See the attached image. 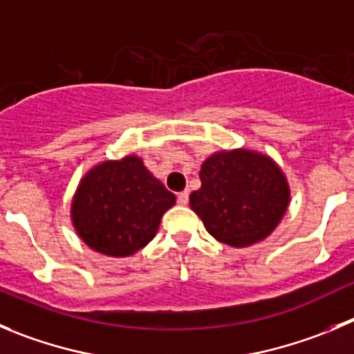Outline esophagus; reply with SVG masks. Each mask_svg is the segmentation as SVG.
<instances>
[{
    "label": "esophagus",
    "instance_id": "1",
    "mask_svg": "<svg viewBox=\"0 0 354 354\" xmlns=\"http://www.w3.org/2000/svg\"><path fill=\"white\" fill-rule=\"evenodd\" d=\"M178 204H180V206H187V204H188V192H187V190H185V192L178 194Z\"/></svg>",
    "mask_w": 354,
    "mask_h": 354
}]
</instances>
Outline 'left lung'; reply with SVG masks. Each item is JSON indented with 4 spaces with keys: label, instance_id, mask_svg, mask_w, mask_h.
<instances>
[{
    "label": "left lung",
    "instance_id": "left-lung-1",
    "mask_svg": "<svg viewBox=\"0 0 354 354\" xmlns=\"http://www.w3.org/2000/svg\"><path fill=\"white\" fill-rule=\"evenodd\" d=\"M199 176L201 188L190 194V207L214 239L232 248L266 239L288 209L285 173L260 151H214L203 162Z\"/></svg>",
    "mask_w": 354,
    "mask_h": 354
}]
</instances>
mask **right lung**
I'll list each match as a JSON object with an SVG mask.
<instances>
[{"instance_id": "obj_1", "label": "right lung", "mask_w": 354, "mask_h": 354, "mask_svg": "<svg viewBox=\"0 0 354 354\" xmlns=\"http://www.w3.org/2000/svg\"><path fill=\"white\" fill-rule=\"evenodd\" d=\"M171 194L138 155L104 160L87 171L71 201V222L94 252L129 257L157 234L160 218L174 206Z\"/></svg>"}]
</instances>
